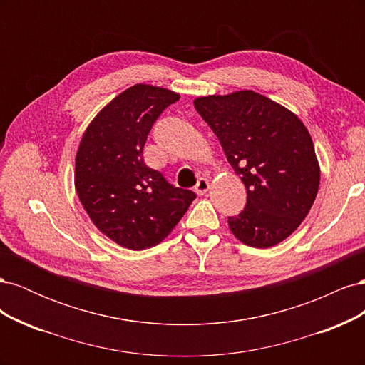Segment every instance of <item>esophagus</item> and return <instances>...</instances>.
Segmentation results:
<instances>
[{
    "mask_svg": "<svg viewBox=\"0 0 365 365\" xmlns=\"http://www.w3.org/2000/svg\"><path fill=\"white\" fill-rule=\"evenodd\" d=\"M208 187H210L208 180L204 178V176H201V178L197 180V182H196V185H195V192H196L197 195H204V193L208 190Z\"/></svg>",
    "mask_w": 365,
    "mask_h": 365,
    "instance_id": "34e87169",
    "label": "esophagus"
}]
</instances>
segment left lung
<instances>
[{
  "instance_id": "8db88e82",
  "label": "left lung",
  "mask_w": 365,
  "mask_h": 365,
  "mask_svg": "<svg viewBox=\"0 0 365 365\" xmlns=\"http://www.w3.org/2000/svg\"><path fill=\"white\" fill-rule=\"evenodd\" d=\"M196 111L220 141L247 189V205L228 225L240 242L269 248L298 228L319 185L311 135L302 120L254 91L197 97Z\"/></svg>"
}]
</instances>
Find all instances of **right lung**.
I'll return each mask as SVG.
<instances>
[{"mask_svg":"<svg viewBox=\"0 0 365 365\" xmlns=\"http://www.w3.org/2000/svg\"><path fill=\"white\" fill-rule=\"evenodd\" d=\"M180 96L134 85L96 115L76 155L74 184L93 224L115 244L145 250L168 236L196 195L172 185L143 160L149 132Z\"/></svg>","mask_w":365,"mask_h":365,"instance_id":"add662e5","label":"right lung"}]
</instances>
